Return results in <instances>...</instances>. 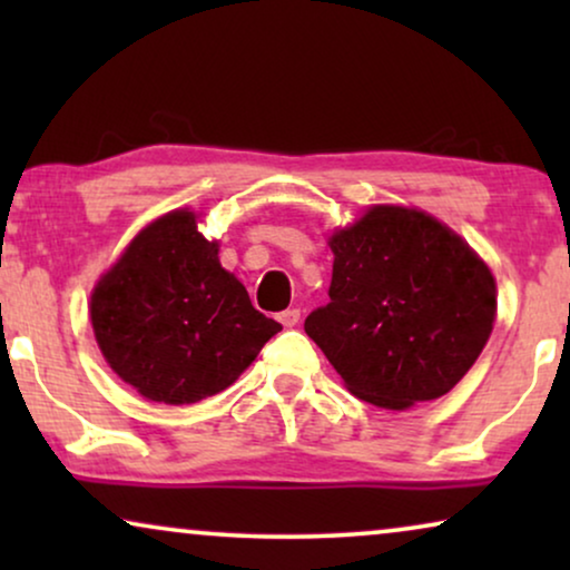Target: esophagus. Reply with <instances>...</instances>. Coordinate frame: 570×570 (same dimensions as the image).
I'll return each instance as SVG.
<instances>
[{"label":"esophagus","mask_w":570,"mask_h":570,"mask_svg":"<svg viewBox=\"0 0 570 570\" xmlns=\"http://www.w3.org/2000/svg\"><path fill=\"white\" fill-rule=\"evenodd\" d=\"M277 318H279V324H283V326H295L301 322V311L298 308H287Z\"/></svg>","instance_id":"34e87169"}]
</instances>
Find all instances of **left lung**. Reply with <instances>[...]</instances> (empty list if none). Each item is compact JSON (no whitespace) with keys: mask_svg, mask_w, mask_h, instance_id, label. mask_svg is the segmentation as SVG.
<instances>
[{"mask_svg":"<svg viewBox=\"0 0 570 570\" xmlns=\"http://www.w3.org/2000/svg\"><path fill=\"white\" fill-rule=\"evenodd\" d=\"M326 244L330 303L303 330L347 392L396 412L449 394L495 324L485 259L439 217L404 205L365 207Z\"/></svg>","mask_w":570,"mask_h":570,"instance_id":"left-lung-1","label":"left lung"}]
</instances>
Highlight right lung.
I'll list each match as a JSON object with an SVG mask.
<instances>
[{
	"label": "right lung",
	"instance_id": "right-lung-1",
	"mask_svg": "<svg viewBox=\"0 0 570 570\" xmlns=\"http://www.w3.org/2000/svg\"><path fill=\"white\" fill-rule=\"evenodd\" d=\"M199 223L191 207L147 223L98 277L88 303L98 350L116 376L174 407L236 384L283 330L252 306Z\"/></svg>",
	"mask_w": 570,
	"mask_h": 570
}]
</instances>
